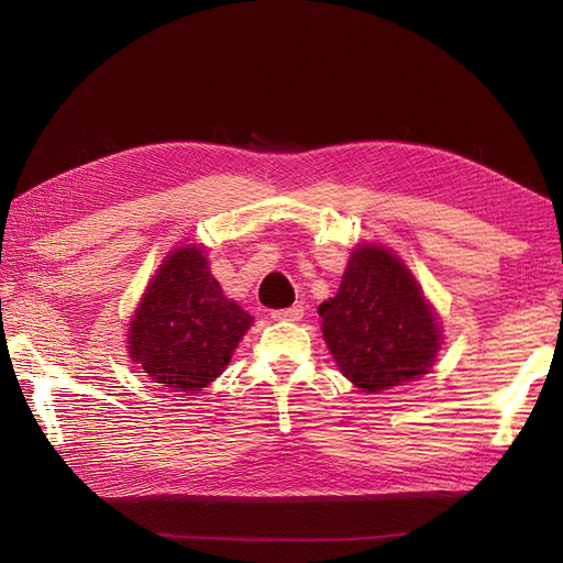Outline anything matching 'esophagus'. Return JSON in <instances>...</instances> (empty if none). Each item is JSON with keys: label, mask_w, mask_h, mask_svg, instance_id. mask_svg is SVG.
I'll use <instances>...</instances> for the list:
<instances>
[{"label": "esophagus", "mask_w": 563, "mask_h": 563, "mask_svg": "<svg viewBox=\"0 0 563 563\" xmlns=\"http://www.w3.org/2000/svg\"><path fill=\"white\" fill-rule=\"evenodd\" d=\"M272 319H275V321H300L302 319V305H294V308H286V310H275V312H272Z\"/></svg>", "instance_id": "obj_1"}]
</instances>
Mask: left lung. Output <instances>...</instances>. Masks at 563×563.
I'll use <instances>...</instances> for the list:
<instances>
[{"mask_svg":"<svg viewBox=\"0 0 563 563\" xmlns=\"http://www.w3.org/2000/svg\"><path fill=\"white\" fill-rule=\"evenodd\" d=\"M319 317L335 366L368 395L430 373L444 340L413 272L373 242L352 249L338 294L319 305Z\"/></svg>","mask_w":563,"mask_h":563,"instance_id":"8db88e82","label":"left lung"}]
</instances>
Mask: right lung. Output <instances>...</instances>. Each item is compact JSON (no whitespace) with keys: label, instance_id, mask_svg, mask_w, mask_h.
<instances>
[{"label":"right lung","instance_id":"right-lung-1","mask_svg":"<svg viewBox=\"0 0 563 563\" xmlns=\"http://www.w3.org/2000/svg\"><path fill=\"white\" fill-rule=\"evenodd\" d=\"M251 323L211 275L207 249L180 244L164 255L129 321V360L152 383L197 395L225 371Z\"/></svg>","mask_w":563,"mask_h":563}]
</instances>
